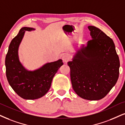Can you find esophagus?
I'll return each instance as SVG.
<instances>
[{"instance_id": "34e87169", "label": "esophagus", "mask_w": 125, "mask_h": 125, "mask_svg": "<svg viewBox=\"0 0 125 125\" xmlns=\"http://www.w3.org/2000/svg\"><path fill=\"white\" fill-rule=\"evenodd\" d=\"M62 58L64 62H67L70 59V56L68 54H65L63 55Z\"/></svg>"}]
</instances>
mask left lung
Instances as JSON below:
<instances>
[{
  "instance_id": "left-lung-1",
  "label": "left lung",
  "mask_w": 125,
  "mask_h": 125,
  "mask_svg": "<svg viewBox=\"0 0 125 125\" xmlns=\"http://www.w3.org/2000/svg\"><path fill=\"white\" fill-rule=\"evenodd\" d=\"M92 38L68 63L73 90L81 98L98 100L116 84L120 62L111 38L98 28L89 26Z\"/></svg>"
}]
</instances>
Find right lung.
Here are the masks:
<instances>
[{"label":"right lung","mask_w":125,"mask_h":125,"mask_svg":"<svg viewBox=\"0 0 125 125\" xmlns=\"http://www.w3.org/2000/svg\"><path fill=\"white\" fill-rule=\"evenodd\" d=\"M34 29L23 27L14 37L9 47L6 56V77L14 91L21 98L34 100L45 95L50 88L52 80L58 69L63 65L62 60L45 65L34 71H28L18 60V49L25 31Z\"/></svg>","instance_id":"1"}]
</instances>
